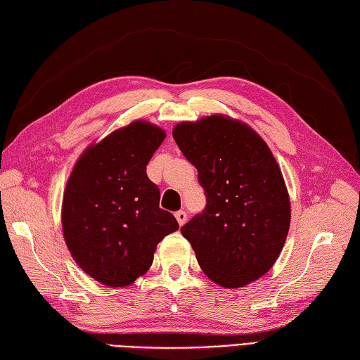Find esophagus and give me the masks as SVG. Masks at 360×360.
Here are the masks:
<instances>
[{
	"label": "esophagus",
	"instance_id": "obj_1",
	"mask_svg": "<svg viewBox=\"0 0 360 360\" xmlns=\"http://www.w3.org/2000/svg\"><path fill=\"white\" fill-rule=\"evenodd\" d=\"M174 217H176V219H178L179 226H184V224H186V221H187V213H186L184 210L176 212V213H174Z\"/></svg>",
	"mask_w": 360,
	"mask_h": 360
}]
</instances>
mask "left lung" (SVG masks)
Instances as JSON below:
<instances>
[{"mask_svg": "<svg viewBox=\"0 0 360 360\" xmlns=\"http://www.w3.org/2000/svg\"><path fill=\"white\" fill-rule=\"evenodd\" d=\"M173 139L198 170L207 204L181 232L207 277L243 288L277 262L290 224L285 179L249 125L221 114L181 122Z\"/></svg>", "mask_w": 360, "mask_h": 360, "instance_id": "1", "label": "left lung"}]
</instances>
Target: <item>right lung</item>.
Returning a JSON list of instances; mask_svg holds the SVG:
<instances>
[{
  "instance_id": "1",
  "label": "right lung",
  "mask_w": 360,
  "mask_h": 360,
  "mask_svg": "<svg viewBox=\"0 0 360 360\" xmlns=\"http://www.w3.org/2000/svg\"><path fill=\"white\" fill-rule=\"evenodd\" d=\"M162 128L134 120L83 151L66 182L62 226L72 258L89 277L124 288L150 269L159 241L179 229L159 207L147 164Z\"/></svg>"
}]
</instances>
